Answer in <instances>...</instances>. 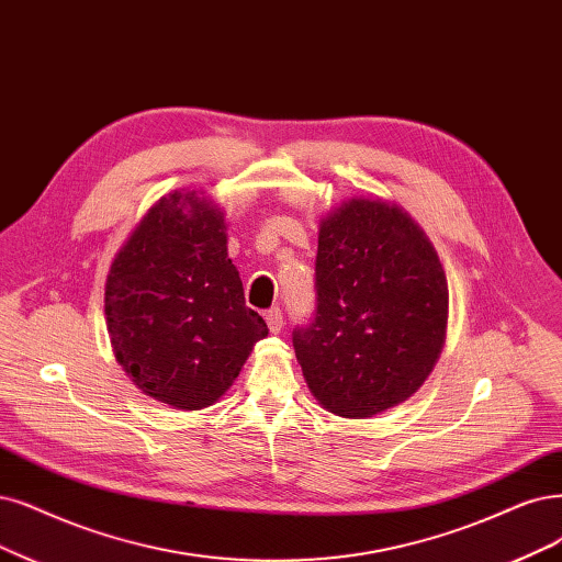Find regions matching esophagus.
<instances>
[{
	"mask_svg": "<svg viewBox=\"0 0 562 562\" xmlns=\"http://www.w3.org/2000/svg\"><path fill=\"white\" fill-rule=\"evenodd\" d=\"M266 324H268V328H270V334H282V328H284L282 310H280V307L268 310V313H266Z\"/></svg>",
	"mask_w": 562,
	"mask_h": 562,
	"instance_id": "34e87169",
	"label": "esophagus"
}]
</instances>
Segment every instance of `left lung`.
Listing matches in <instances>:
<instances>
[{"label":"left lung","mask_w":562,"mask_h":562,"mask_svg":"<svg viewBox=\"0 0 562 562\" xmlns=\"http://www.w3.org/2000/svg\"><path fill=\"white\" fill-rule=\"evenodd\" d=\"M317 307L294 328L313 396L345 419L396 407L440 359L449 289L438 252L403 207L349 199L319 226Z\"/></svg>","instance_id":"8db88e82"}]
</instances>
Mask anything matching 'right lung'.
Here are the masks:
<instances>
[{
	"mask_svg": "<svg viewBox=\"0 0 562 562\" xmlns=\"http://www.w3.org/2000/svg\"><path fill=\"white\" fill-rule=\"evenodd\" d=\"M224 232L213 201L176 190L145 213L109 270L115 359L143 393L176 409L213 405L268 336L245 305Z\"/></svg>",
	"mask_w": 562,
	"mask_h": 562,
	"instance_id": "obj_1",
	"label": "right lung"
}]
</instances>
